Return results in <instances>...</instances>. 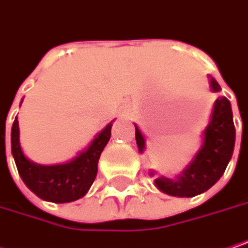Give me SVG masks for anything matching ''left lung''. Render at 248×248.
I'll return each instance as SVG.
<instances>
[{
	"instance_id": "8db88e82",
	"label": "left lung",
	"mask_w": 248,
	"mask_h": 248,
	"mask_svg": "<svg viewBox=\"0 0 248 248\" xmlns=\"http://www.w3.org/2000/svg\"><path fill=\"white\" fill-rule=\"evenodd\" d=\"M209 78V88L212 93H219L220 85L213 77ZM136 129V143L139 153L146 150V136L141 133L139 126ZM236 129L233 124V112L230 101L226 96H217L213 104L209 124L202 132V143L198 152L194 154L188 166L177 174L174 178L164 175H155V171L150 170L154 177V185L158 191L178 198H191L208 191L212 185L220 180L234 150Z\"/></svg>"
}]
</instances>
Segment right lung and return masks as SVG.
I'll return each instance as SVG.
<instances>
[{"mask_svg": "<svg viewBox=\"0 0 248 248\" xmlns=\"http://www.w3.org/2000/svg\"><path fill=\"white\" fill-rule=\"evenodd\" d=\"M112 124L113 121L96 133L91 143L71 160L62 164L43 166L29 160L23 153L19 141V124L18 118H15L11 129V152L25 185L40 199L54 203H67L84 197L96 177L98 160L109 141Z\"/></svg>", "mask_w": 248, "mask_h": 248, "instance_id": "right-lung-1", "label": "right lung"}]
</instances>
